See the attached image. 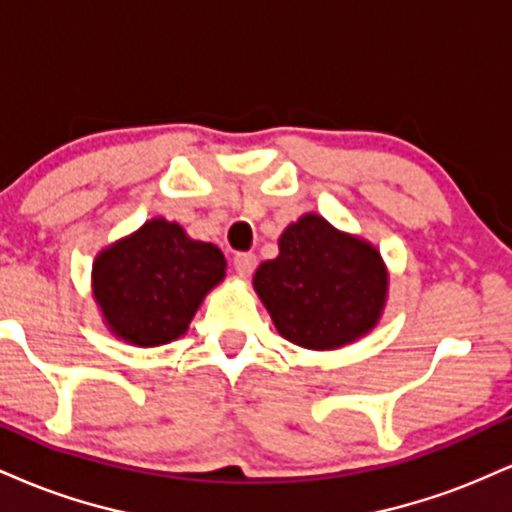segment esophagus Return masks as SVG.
Segmentation results:
<instances>
[{
    "label": "esophagus",
    "mask_w": 512,
    "mask_h": 512,
    "mask_svg": "<svg viewBox=\"0 0 512 512\" xmlns=\"http://www.w3.org/2000/svg\"><path fill=\"white\" fill-rule=\"evenodd\" d=\"M233 267H236L238 276H243V279H248V276L255 272L257 267V257L252 255V252H238L236 257H233Z\"/></svg>",
    "instance_id": "1"
}]
</instances>
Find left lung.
<instances>
[{
	"label": "left lung",
	"instance_id": "obj_1",
	"mask_svg": "<svg viewBox=\"0 0 512 512\" xmlns=\"http://www.w3.org/2000/svg\"><path fill=\"white\" fill-rule=\"evenodd\" d=\"M252 286L281 337L332 351L378 327L390 274L373 243L308 211L284 228L279 255L257 267Z\"/></svg>",
	"mask_w": 512,
	"mask_h": 512
}]
</instances>
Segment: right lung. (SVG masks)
Segmentation results:
<instances>
[{"label": "right lung", "mask_w": 512, "mask_h": 512, "mask_svg": "<svg viewBox=\"0 0 512 512\" xmlns=\"http://www.w3.org/2000/svg\"><path fill=\"white\" fill-rule=\"evenodd\" d=\"M223 276L226 257L214 243L190 238L180 223L154 216L98 252L91 291L108 332L151 349L187 332Z\"/></svg>", "instance_id": "obj_1"}]
</instances>
